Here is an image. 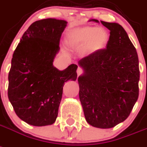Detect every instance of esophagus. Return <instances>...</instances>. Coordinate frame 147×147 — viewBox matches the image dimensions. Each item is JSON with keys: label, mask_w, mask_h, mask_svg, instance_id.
<instances>
[{"label": "esophagus", "mask_w": 147, "mask_h": 147, "mask_svg": "<svg viewBox=\"0 0 147 147\" xmlns=\"http://www.w3.org/2000/svg\"><path fill=\"white\" fill-rule=\"evenodd\" d=\"M76 73H77V75H78V76H80V75L82 74V69L80 68V67H78V68H77V70H76Z\"/></svg>", "instance_id": "1"}]
</instances>
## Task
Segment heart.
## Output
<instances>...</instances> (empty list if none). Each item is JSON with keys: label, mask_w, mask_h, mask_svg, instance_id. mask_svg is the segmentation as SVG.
Wrapping results in <instances>:
<instances>
[{"label": "heart", "mask_w": 147, "mask_h": 147, "mask_svg": "<svg viewBox=\"0 0 147 147\" xmlns=\"http://www.w3.org/2000/svg\"><path fill=\"white\" fill-rule=\"evenodd\" d=\"M109 41V34L104 28L84 26L70 31L66 42L70 48L82 49L83 56L96 54L106 47Z\"/></svg>", "instance_id": "b5f03b06"}]
</instances>
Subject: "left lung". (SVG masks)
Masks as SVG:
<instances>
[{
	"label": "left lung",
	"mask_w": 147,
	"mask_h": 147,
	"mask_svg": "<svg viewBox=\"0 0 147 147\" xmlns=\"http://www.w3.org/2000/svg\"><path fill=\"white\" fill-rule=\"evenodd\" d=\"M89 22L99 23L97 19ZM110 31L106 49L78 61L79 97L85 118L98 128H111L128 118L139 95V61L134 45L118 23L100 21Z\"/></svg>",
	"instance_id": "left-lung-1"
}]
</instances>
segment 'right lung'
Wrapping results in <instances>:
<instances>
[{
    "mask_svg": "<svg viewBox=\"0 0 147 147\" xmlns=\"http://www.w3.org/2000/svg\"><path fill=\"white\" fill-rule=\"evenodd\" d=\"M67 24L53 18L34 22L13 55L8 98L17 116L31 125H50L55 122L65 82L77 77L75 64L63 71L53 65Z\"/></svg>",
    "mask_w": 147,
    "mask_h": 147,
    "instance_id": "add662e5",
    "label": "right lung"
}]
</instances>
